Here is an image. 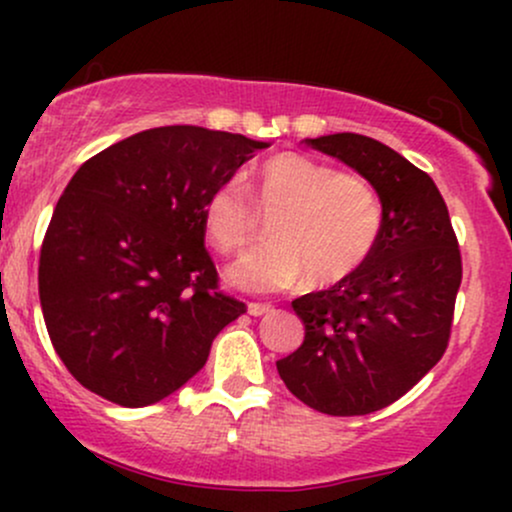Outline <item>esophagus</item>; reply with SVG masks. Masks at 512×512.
<instances>
[{
  "label": "esophagus",
  "instance_id": "obj_1",
  "mask_svg": "<svg viewBox=\"0 0 512 512\" xmlns=\"http://www.w3.org/2000/svg\"><path fill=\"white\" fill-rule=\"evenodd\" d=\"M272 310H274V305H269V303H248V313L252 317H262V315L272 313Z\"/></svg>",
  "mask_w": 512,
  "mask_h": 512
}]
</instances>
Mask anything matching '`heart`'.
I'll use <instances>...</instances> for the list:
<instances>
[{
    "mask_svg": "<svg viewBox=\"0 0 512 512\" xmlns=\"http://www.w3.org/2000/svg\"><path fill=\"white\" fill-rule=\"evenodd\" d=\"M257 210L272 216V238L226 269L228 284L243 291L289 289L301 279L313 289L339 284L368 260L385 223L383 197L368 180L293 151L257 168L252 202L236 178L211 190L202 219L214 248L231 255L255 240Z\"/></svg>",
    "mask_w": 512,
    "mask_h": 512,
    "instance_id": "1",
    "label": "heart"
}]
</instances>
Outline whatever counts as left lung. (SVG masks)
Wrapping results in <instances>:
<instances>
[{"mask_svg": "<svg viewBox=\"0 0 512 512\" xmlns=\"http://www.w3.org/2000/svg\"><path fill=\"white\" fill-rule=\"evenodd\" d=\"M305 144L361 173L383 197L385 223L349 279L291 303L305 339L276 370L310 409L370 414L407 395L448 349L460 245L436 182L395 149L354 132Z\"/></svg>", "mask_w": 512, "mask_h": 512, "instance_id": "1", "label": "left lung"}]
</instances>
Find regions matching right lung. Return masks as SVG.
Masks as SVG:
<instances>
[{
  "label": "right lung",
  "instance_id": "obj_1",
  "mask_svg": "<svg viewBox=\"0 0 512 512\" xmlns=\"http://www.w3.org/2000/svg\"><path fill=\"white\" fill-rule=\"evenodd\" d=\"M267 142L173 125L132 134L74 173L40 248L50 342L86 390L146 407L204 368L245 313L219 289L204 202Z\"/></svg>",
  "mask_w": 512,
  "mask_h": 512
}]
</instances>
